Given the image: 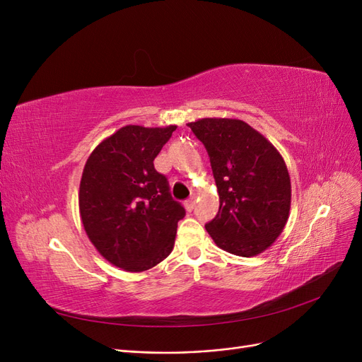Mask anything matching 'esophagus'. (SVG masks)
<instances>
[{
  "label": "esophagus",
  "instance_id": "obj_1",
  "mask_svg": "<svg viewBox=\"0 0 362 362\" xmlns=\"http://www.w3.org/2000/svg\"><path fill=\"white\" fill-rule=\"evenodd\" d=\"M184 208H185V211H193V208H194V199L193 198H190V199H187L184 202Z\"/></svg>",
  "mask_w": 362,
  "mask_h": 362
}]
</instances>
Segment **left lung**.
<instances>
[{
	"instance_id": "1",
	"label": "left lung",
	"mask_w": 362,
	"mask_h": 362,
	"mask_svg": "<svg viewBox=\"0 0 362 362\" xmlns=\"http://www.w3.org/2000/svg\"><path fill=\"white\" fill-rule=\"evenodd\" d=\"M187 125L208 152L221 202L205 229L229 254H261L275 243L290 216L286 161L264 136L240 119L204 117Z\"/></svg>"
}]
</instances>
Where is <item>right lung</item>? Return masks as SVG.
Masks as SVG:
<instances>
[{"label": "right lung", "instance_id": "add662e5", "mask_svg": "<svg viewBox=\"0 0 362 362\" xmlns=\"http://www.w3.org/2000/svg\"><path fill=\"white\" fill-rule=\"evenodd\" d=\"M177 125H127L104 139L87 158L78 192L84 231L113 266L145 272L161 262L175 245L185 216L154 160Z\"/></svg>", "mask_w": 362, "mask_h": 362}]
</instances>
